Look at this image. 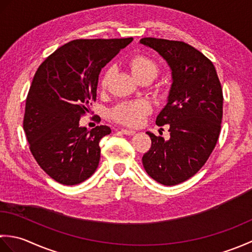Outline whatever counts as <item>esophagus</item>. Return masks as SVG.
<instances>
[{
    "instance_id": "esophagus-1",
    "label": "esophagus",
    "mask_w": 252,
    "mask_h": 252,
    "mask_svg": "<svg viewBox=\"0 0 252 252\" xmlns=\"http://www.w3.org/2000/svg\"><path fill=\"white\" fill-rule=\"evenodd\" d=\"M122 131V133L123 134H126V135H134L135 134V131H133V130H127V129H122L121 130Z\"/></svg>"
}]
</instances>
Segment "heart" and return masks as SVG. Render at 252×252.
Here are the masks:
<instances>
[{
  "mask_svg": "<svg viewBox=\"0 0 252 252\" xmlns=\"http://www.w3.org/2000/svg\"><path fill=\"white\" fill-rule=\"evenodd\" d=\"M130 70L136 80L142 77L156 78L158 73V66L151 58L143 55H135L131 57L127 62ZM112 70L109 68L105 71L101 78V88L108 87ZM151 111V107L146 101H129L119 105L112 111V117L118 122L127 126H137L142 125L146 115Z\"/></svg>",
  "mask_w": 252,
  "mask_h": 252,
  "instance_id": "1",
  "label": "heart"
}]
</instances>
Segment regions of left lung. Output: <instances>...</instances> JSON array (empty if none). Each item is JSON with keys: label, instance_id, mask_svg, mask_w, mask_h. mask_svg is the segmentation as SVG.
Returning a JSON list of instances; mask_svg holds the SVG:
<instances>
[{"label": "left lung", "instance_id": "1", "mask_svg": "<svg viewBox=\"0 0 252 252\" xmlns=\"http://www.w3.org/2000/svg\"><path fill=\"white\" fill-rule=\"evenodd\" d=\"M140 43L167 62L172 84L156 125H169L170 138L152 132V146L142 158L158 183L180 184L196 174L216 147L221 131L223 93L216 68L195 47L181 41L143 37Z\"/></svg>", "mask_w": 252, "mask_h": 252}]
</instances>
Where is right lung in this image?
<instances>
[{
	"instance_id": "right-lung-1",
	"label": "right lung",
	"mask_w": 252,
	"mask_h": 252,
	"mask_svg": "<svg viewBox=\"0 0 252 252\" xmlns=\"http://www.w3.org/2000/svg\"><path fill=\"white\" fill-rule=\"evenodd\" d=\"M126 39L73 40L41 63L26 100L24 130L37 164L63 185L88 180L98 167L99 141L110 127L80 126L96 99L98 77Z\"/></svg>"
}]
</instances>
